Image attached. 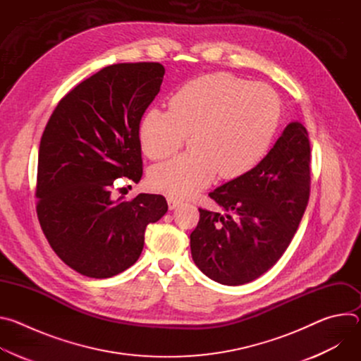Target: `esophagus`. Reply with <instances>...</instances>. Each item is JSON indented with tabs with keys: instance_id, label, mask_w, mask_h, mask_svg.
I'll return each mask as SVG.
<instances>
[{
	"instance_id": "obj_1",
	"label": "esophagus",
	"mask_w": 361,
	"mask_h": 361,
	"mask_svg": "<svg viewBox=\"0 0 361 361\" xmlns=\"http://www.w3.org/2000/svg\"><path fill=\"white\" fill-rule=\"evenodd\" d=\"M167 204H169V209H170V210H174V209H177L178 205H180V201L173 200V198H169V200H167Z\"/></svg>"
}]
</instances>
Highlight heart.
Wrapping results in <instances>:
<instances>
[{"label":"heart","mask_w":361,"mask_h":361,"mask_svg":"<svg viewBox=\"0 0 361 361\" xmlns=\"http://www.w3.org/2000/svg\"><path fill=\"white\" fill-rule=\"evenodd\" d=\"M169 107L144 114L140 141L148 159L163 160L190 135L191 151L148 174L154 190L177 200L210 185L217 173L234 180L252 170L267 154L280 117L273 88L230 73L187 81L170 97Z\"/></svg>","instance_id":"obj_1"}]
</instances>
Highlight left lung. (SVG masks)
<instances>
[{"label":"left lung","mask_w":361,"mask_h":361,"mask_svg":"<svg viewBox=\"0 0 361 361\" xmlns=\"http://www.w3.org/2000/svg\"><path fill=\"white\" fill-rule=\"evenodd\" d=\"M310 141L290 123L247 174L209 195L226 212L198 209L190 234L195 266L226 286L250 283L271 269L291 243L310 197Z\"/></svg>","instance_id":"left-lung-1"}]
</instances>
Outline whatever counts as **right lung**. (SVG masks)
<instances>
[{"label": "right lung", "instance_id": "obj_1", "mask_svg": "<svg viewBox=\"0 0 361 361\" xmlns=\"http://www.w3.org/2000/svg\"><path fill=\"white\" fill-rule=\"evenodd\" d=\"M160 63L99 70L66 94L41 137L37 216L60 259L77 273L109 279L131 267L149 223L169 210L160 194L114 198V181L142 176L140 123L160 92Z\"/></svg>", "mask_w": 361, "mask_h": 361}]
</instances>
